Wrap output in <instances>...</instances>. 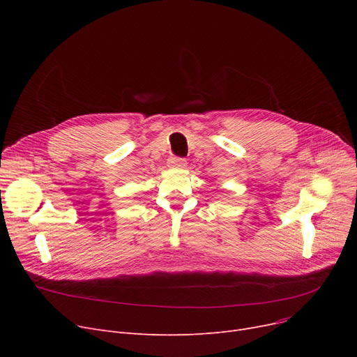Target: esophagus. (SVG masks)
Returning a JSON list of instances; mask_svg holds the SVG:
<instances>
[{
  "instance_id": "34e87169",
  "label": "esophagus",
  "mask_w": 357,
  "mask_h": 357,
  "mask_svg": "<svg viewBox=\"0 0 357 357\" xmlns=\"http://www.w3.org/2000/svg\"><path fill=\"white\" fill-rule=\"evenodd\" d=\"M167 165L174 169H182L186 166V160L179 156H171L167 159Z\"/></svg>"
}]
</instances>
